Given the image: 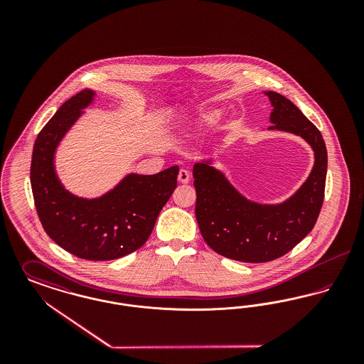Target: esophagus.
I'll return each mask as SVG.
<instances>
[{"label":"esophagus","instance_id":"esophagus-1","mask_svg":"<svg viewBox=\"0 0 364 364\" xmlns=\"http://www.w3.org/2000/svg\"><path fill=\"white\" fill-rule=\"evenodd\" d=\"M190 172H187L186 169H180V172H178V181L181 183V184H187L188 181H190Z\"/></svg>","mask_w":364,"mask_h":364}]
</instances>
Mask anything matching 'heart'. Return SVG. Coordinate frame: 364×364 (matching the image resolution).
Wrapping results in <instances>:
<instances>
[{
  "label": "heart",
  "mask_w": 364,
  "mask_h": 364,
  "mask_svg": "<svg viewBox=\"0 0 364 364\" xmlns=\"http://www.w3.org/2000/svg\"><path fill=\"white\" fill-rule=\"evenodd\" d=\"M215 117H217V112L215 110H202L198 114V120H199V122H202V124L211 122Z\"/></svg>",
  "instance_id": "obj_1"
}]
</instances>
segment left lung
Wrapping results in <instances>:
<instances>
[{"mask_svg":"<svg viewBox=\"0 0 364 364\" xmlns=\"http://www.w3.org/2000/svg\"><path fill=\"white\" fill-rule=\"evenodd\" d=\"M264 95L273 106L267 129L294 134L311 146L314 166L303 186L282 203H258L236 190L211 159L198 161L192 171L195 215L205 242L217 254L247 263L277 259L311 232L323 203L328 171V151L318 128L284 95Z\"/></svg>","mask_w":364,"mask_h":364,"instance_id":"obj_1","label":"left lung"}]
</instances>
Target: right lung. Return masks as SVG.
Listing matches in <instances>:
<instances>
[{"mask_svg": "<svg viewBox=\"0 0 364 364\" xmlns=\"http://www.w3.org/2000/svg\"><path fill=\"white\" fill-rule=\"evenodd\" d=\"M94 98L92 90L77 92L39 132L31 159V188L41 224L53 242L82 259H117L147 242L177 186L178 166L156 174H127L98 198L67 190L55 172V150Z\"/></svg>", "mask_w": 364, "mask_h": 364, "instance_id": "obj_1", "label": "right lung"}]
</instances>
